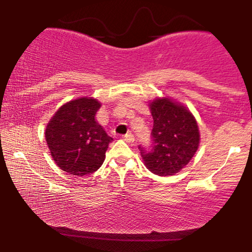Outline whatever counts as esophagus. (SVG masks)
Returning a JSON list of instances; mask_svg holds the SVG:
<instances>
[{
    "mask_svg": "<svg viewBox=\"0 0 252 252\" xmlns=\"http://www.w3.org/2000/svg\"><path fill=\"white\" fill-rule=\"evenodd\" d=\"M123 138L126 141V142H129V143H130V142H134V141H135V136L132 135L131 132H129V134L124 135Z\"/></svg>",
    "mask_w": 252,
    "mask_h": 252,
    "instance_id": "esophagus-1",
    "label": "esophagus"
}]
</instances>
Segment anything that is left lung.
<instances>
[{
    "label": "left lung",
    "instance_id": "8db88e82",
    "mask_svg": "<svg viewBox=\"0 0 252 252\" xmlns=\"http://www.w3.org/2000/svg\"><path fill=\"white\" fill-rule=\"evenodd\" d=\"M153 124L150 149L141 150L144 164L160 176L174 175L189 162L198 150L200 135L195 118L189 109L169 98L150 103Z\"/></svg>",
    "mask_w": 252,
    "mask_h": 252
}]
</instances>
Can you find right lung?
<instances>
[{
  "mask_svg": "<svg viewBox=\"0 0 252 252\" xmlns=\"http://www.w3.org/2000/svg\"><path fill=\"white\" fill-rule=\"evenodd\" d=\"M100 103L78 98L63 104L51 118L45 137L54 162L68 174L83 176L102 166L112 138L94 120Z\"/></svg>",
  "mask_w": 252,
  "mask_h": 252,
  "instance_id": "add662e5",
  "label": "right lung"
}]
</instances>
